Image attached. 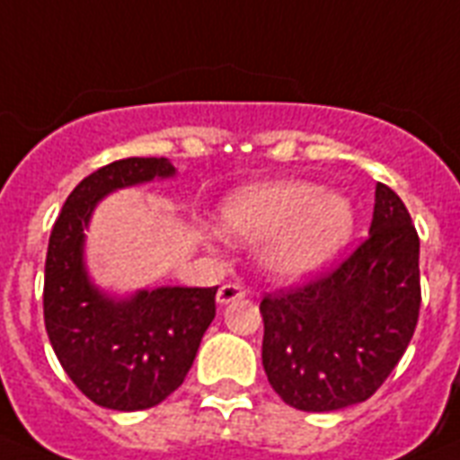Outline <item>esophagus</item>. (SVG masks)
Masks as SVG:
<instances>
[{
    "instance_id": "obj_1",
    "label": "esophagus",
    "mask_w": 460,
    "mask_h": 460,
    "mask_svg": "<svg viewBox=\"0 0 460 460\" xmlns=\"http://www.w3.org/2000/svg\"><path fill=\"white\" fill-rule=\"evenodd\" d=\"M245 288L241 284H224L219 291H217V303L219 305H226V303H234L238 298H243Z\"/></svg>"
}]
</instances>
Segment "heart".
Here are the masks:
<instances>
[{
	"instance_id": "b5f03b06",
	"label": "heart",
	"mask_w": 460,
	"mask_h": 460,
	"mask_svg": "<svg viewBox=\"0 0 460 460\" xmlns=\"http://www.w3.org/2000/svg\"><path fill=\"white\" fill-rule=\"evenodd\" d=\"M231 238L260 243V262L281 281L305 279L341 251L353 231L346 195L322 190L303 179H281L241 188L222 208Z\"/></svg>"
}]
</instances>
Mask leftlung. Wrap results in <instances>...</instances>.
<instances>
[{
  "label": "left lung",
  "instance_id": "left-lung-1",
  "mask_svg": "<svg viewBox=\"0 0 460 460\" xmlns=\"http://www.w3.org/2000/svg\"><path fill=\"white\" fill-rule=\"evenodd\" d=\"M418 258L406 205L377 183L363 243L317 279L262 298V365L284 403L327 413L377 392L418 324Z\"/></svg>",
  "mask_w": 460,
  "mask_h": 460
}]
</instances>
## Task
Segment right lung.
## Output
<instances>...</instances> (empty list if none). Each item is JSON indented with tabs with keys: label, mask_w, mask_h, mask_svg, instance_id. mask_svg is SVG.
I'll use <instances>...</instances> for the list:
<instances>
[{
	"label": "right lung",
	"mask_w": 460,
	"mask_h": 460,
	"mask_svg": "<svg viewBox=\"0 0 460 460\" xmlns=\"http://www.w3.org/2000/svg\"><path fill=\"white\" fill-rule=\"evenodd\" d=\"M173 173L164 157H128L97 169L71 190L49 236L47 336L71 382L111 411H146L176 392L215 320L217 287L143 288L117 298L90 281L83 262L85 229L104 195Z\"/></svg>",
	"instance_id": "1"
}]
</instances>
